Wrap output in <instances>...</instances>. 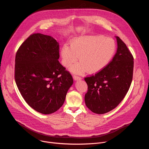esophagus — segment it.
<instances>
[{
  "instance_id": "obj_1",
  "label": "esophagus",
  "mask_w": 149,
  "mask_h": 149,
  "mask_svg": "<svg viewBox=\"0 0 149 149\" xmlns=\"http://www.w3.org/2000/svg\"><path fill=\"white\" fill-rule=\"evenodd\" d=\"M73 78H74V79L75 81H78V80H81V78H80V77H79L78 76H76V75H74L73 76Z\"/></svg>"
}]
</instances>
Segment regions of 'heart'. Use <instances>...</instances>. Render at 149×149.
I'll return each mask as SVG.
<instances>
[{"instance_id": "1", "label": "heart", "mask_w": 149, "mask_h": 149, "mask_svg": "<svg viewBox=\"0 0 149 149\" xmlns=\"http://www.w3.org/2000/svg\"><path fill=\"white\" fill-rule=\"evenodd\" d=\"M116 50L115 40L100 35L83 36L73 38L71 45L65 44L61 50L62 64L69 66L78 58L81 61L72 65L70 70L81 74L101 71L109 65Z\"/></svg>"}]
</instances>
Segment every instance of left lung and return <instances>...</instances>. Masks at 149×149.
Returning <instances> with one entry per match:
<instances>
[{
  "label": "left lung",
  "instance_id": "1",
  "mask_svg": "<svg viewBox=\"0 0 149 149\" xmlns=\"http://www.w3.org/2000/svg\"><path fill=\"white\" fill-rule=\"evenodd\" d=\"M115 37L118 48L111 63L96 74L84 78L88 86L86 104L97 114L115 109L125 97L132 82L133 56L122 40Z\"/></svg>",
  "mask_w": 149,
  "mask_h": 149
}]
</instances>
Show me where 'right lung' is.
<instances>
[{"label":"right lung","mask_w":149,"mask_h":149,"mask_svg":"<svg viewBox=\"0 0 149 149\" xmlns=\"http://www.w3.org/2000/svg\"><path fill=\"white\" fill-rule=\"evenodd\" d=\"M59 45L50 36L31 34L15 56V79L27 104L43 114L57 111L63 105L73 79L59 62Z\"/></svg>","instance_id":"right-lung-1"}]
</instances>
